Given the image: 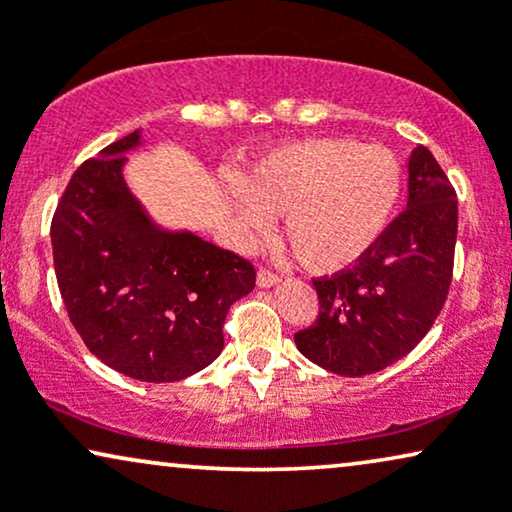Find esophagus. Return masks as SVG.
I'll return each instance as SVG.
<instances>
[{
    "instance_id": "34e87169",
    "label": "esophagus",
    "mask_w": 512,
    "mask_h": 512,
    "mask_svg": "<svg viewBox=\"0 0 512 512\" xmlns=\"http://www.w3.org/2000/svg\"><path fill=\"white\" fill-rule=\"evenodd\" d=\"M256 284L261 289H270V287H275V284H280V277H277L275 272L261 268L256 272Z\"/></svg>"
}]
</instances>
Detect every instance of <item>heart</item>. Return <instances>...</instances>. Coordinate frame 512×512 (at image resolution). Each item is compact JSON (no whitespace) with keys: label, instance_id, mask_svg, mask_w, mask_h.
Returning <instances> with one entry per match:
<instances>
[{"label":"heart","instance_id":"obj_1","mask_svg":"<svg viewBox=\"0 0 512 512\" xmlns=\"http://www.w3.org/2000/svg\"><path fill=\"white\" fill-rule=\"evenodd\" d=\"M404 169L393 150L355 138H305L268 152L228 207L249 237L284 218V240L313 275L353 268L383 240L400 209Z\"/></svg>","mask_w":512,"mask_h":512}]
</instances>
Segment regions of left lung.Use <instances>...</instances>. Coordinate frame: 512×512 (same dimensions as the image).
<instances>
[{
	"mask_svg": "<svg viewBox=\"0 0 512 512\" xmlns=\"http://www.w3.org/2000/svg\"><path fill=\"white\" fill-rule=\"evenodd\" d=\"M407 209L350 270L315 280L320 315L294 336L338 376H367L411 353L440 315L454 270L459 202L433 152L409 155Z\"/></svg>",
	"mask_w": 512,
	"mask_h": 512,
	"instance_id": "left-lung-1",
	"label": "left lung"
}]
</instances>
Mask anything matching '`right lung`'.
I'll return each mask as SVG.
<instances>
[{"instance_id":"1","label":"right lung","mask_w":512,"mask_h":512,"mask_svg":"<svg viewBox=\"0 0 512 512\" xmlns=\"http://www.w3.org/2000/svg\"><path fill=\"white\" fill-rule=\"evenodd\" d=\"M143 129L75 171L51 223L53 268L72 327L119 374L188 378L221 355L230 305L256 284L244 258L190 230H171L129 190V152Z\"/></svg>"}]
</instances>
